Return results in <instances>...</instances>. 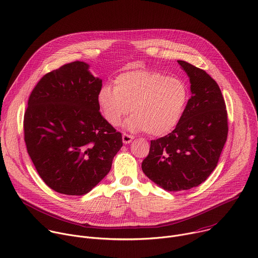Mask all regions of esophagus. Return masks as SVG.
I'll return each instance as SVG.
<instances>
[{
    "label": "esophagus",
    "instance_id": "34e87169",
    "mask_svg": "<svg viewBox=\"0 0 258 258\" xmlns=\"http://www.w3.org/2000/svg\"><path fill=\"white\" fill-rule=\"evenodd\" d=\"M133 140H134V137L132 135H127V134H123L122 135V142H123V144H130Z\"/></svg>",
    "mask_w": 258,
    "mask_h": 258
}]
</instances>
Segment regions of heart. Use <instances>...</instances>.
I'll return each instance as SVG.
<instances>
[{"instance_id":"1","label":"heart","mask_w":258,"mask_h":258,"mask_svg":"<svg viewBox=\"0 0 258 258\" xmlns=\"http://www.w3.org/2000/svg\"><path fill=\"white\" fill-rule=\"evenodd\" d=\"M188 102V88L182 81L167 78L153 70L122 73L115 87L104 86L98 104L105 119L112 126L121 123L132 110L125 127L146 131L154 137L168 134L179 121Z\"/></svg>"}]
</instances>
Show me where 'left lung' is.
Masks as SVG:
<instances>
[{
  "label": "left lung",
  "instance_id": "8db88e82",
  "mask_svg": "<svg viewBox=\"0 0 258 258\" xmlns=\"http://www.w3.org/2000/svg\"><path fill=\"white\" fill-rule=\"evenodd\" d=\"M190 79L191 98L175 128L151 141L143 172L169 192L189 190L206 180L217 165L228 138L226 103L207 73L177 60Z\"/></svg>",
  "mask_w": 258,
  "mask_h": 258
}]
</instances>
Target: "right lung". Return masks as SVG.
<instances>
[{"mask_svg": "<svg viewBox=\"0 0 258 258\" xmlns=\"http://www.w3.org/2000/svg\"><path fill=\"white\" fill-rule=\"evenodd\" d=\"M75 61L53 70L32 90L24 114L27 153L42 179L64 195H85L107 175L121 134L99 112L102 80Z\"/></svg>", "mask_w": 258, "mask_h": 258, "instance_id": "1", "label": "right lung"}]
</instances>
